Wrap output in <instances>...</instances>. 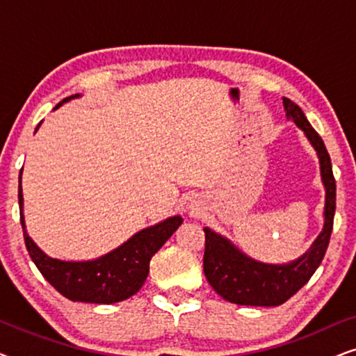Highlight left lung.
<instances>
[{
    "label": "left lung",
    "mask_w": 356,
    "mask_h": 356,
    "mask_svg": "<svg viewBox=\"0 0 356 356\" xmlns=\"http://www.w3.org/2000/svg\"><path fill=\"white\" fill-rule=\"evenodd\" d=\"M286 116L305 131L321 162V177L325 186L324 230L309 251L290 264H262L243 254L216 232L204 228V274L213 290L223 300L245 306H279L291 298L311 279L327 251L335 213V178L327 149L313 129L298 105L284 97Z\"/></svg>",
    "instance_id": "obj_1"
}]
</instances>
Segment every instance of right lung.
<instances>
[{"mask_svg":"<svg viewBox=\"0 0 356 356\" xmlns=\"http://www.w3.org/2000/svg\"><path fill=\"white\" fill-rule=\"evenodd\" d=\"M70 99L71 97H67L60 102L55 108ZM22 201V189L19 181V211H21L24 241H26V248L33 264L45 277V280L50 282V285L55 286V290L60 291L63 296L71 301H82V303L111 305L128 300L129 296L138 293L144 280L147 279L152 256L183 223V218L179 216L170 217L159 225L136 233L124 245L99 259L70 262L51 259L43 254V251L38 250L35 243L31 240L24 228Z\"/></svg>","mask_w":356,"mask_h":356,"instance_id":"1","label":"right lung"}]
</instances>
